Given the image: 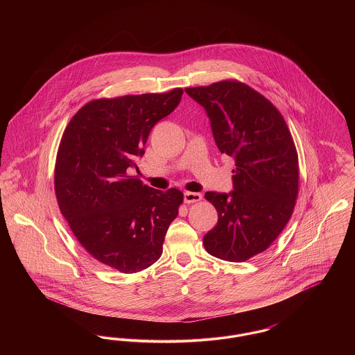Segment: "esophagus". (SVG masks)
I'll use <instances>...</instances> for the list:
<instances>
[{
  "label": "esophagus",
  "instance_id": "esophagus-1",
  "mask_svg": "<svg viewBox=\"0 0 355 355\" xmlns=\"http://www.w3.org/2000/svg\"><path fill=\"white\" fill-rule=\"evenodd\" d=\"M202 200V196L200 193H194V191H186L184 194V201L185 203L200 202Z\"/></svg>",
  "mask_w": 355,
  "mask_h": 355
}]
</instances>
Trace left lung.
Here are the masks:
<instances>
[{"mask_svg": "<svg viewBox=\"0 0 355 355\" xmlns=\"http://www.w3.org/2000/svg\"><path fill=\"white\" fill-rule=\"evenodd\" d=\"M202 105L220 153L236 159L234 190L207 191L218 223L203 236L206 252L245 262L265 252L290 220L300 186L298 153L281 112L236 80L186 87Z\"/></svg>", "mask_w": 355, "mask_h": 355, "instance_id": "obj_1", "label": "left lung"}]
</instances>
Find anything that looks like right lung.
I'll return each mask as SVG.
<instances>
[{"mask_svg":"<svg viewBox=\"0 0 355 355\" xmlns=\"http://www.w3.org/2000/svg\"><path fill=\"white\" fill-rule=\"evenodd\" d=\"M184 90L97 98L69 121L61 137L54 191L73 234L94 259L130 274L161 257L184 193L144 185L128 174L153 126L169 116Z\"/></svg>","mask_w":355,"mask_h":355,"instance_id":"obj_1","label":"right lung"}]
</instances>
